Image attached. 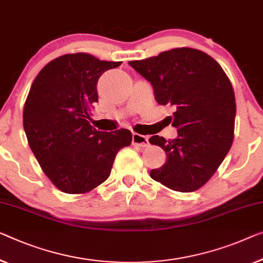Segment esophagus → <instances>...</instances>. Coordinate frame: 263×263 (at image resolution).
<instances>
[{"label": "esophagus", "mask_w": 263, "mask_h": 263, "mask_svg": "<svg viewBox=\"0 0 263 263\" xmlns=\"http://www.w3.org/2000/svg\"><path fill=\"white\" fill-rule=\"evenodd\" d=\"M132 143L135 145H138V146L145 147L148 145V137L142 136L139 133H133L132 135Z\"/></svg>", "instance_id": "obj_1"}]
</instances>
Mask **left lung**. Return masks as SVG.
<instances>
[{
  "label": "left lung",
  "instance_id": "8db88e82",
  "mask_svg": "<svg viewBox=\"0 0 263 263\" xmlns=\"http://www.w3.org/2000/svg\"><path fill=\"white\" fill-rule=\"evenodd\" d=\"M128 65L150 81L157 103L175 108L171 121L177 138L152 136L148 140L166 154V162L151 170V178L181 193L199 189L232 147L236 115L232 82L216 60L186 47Z\"/></svg>",
  "mask_w": 263,
  "mask_h": 263
}]
</instances>
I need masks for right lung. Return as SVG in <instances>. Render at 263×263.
<instances>
[{"label":"right lung","instance_id":"obj_1","mask_svg":"<svg viewBox=\"0 0 263 263\" xmlns=\"http://www.w3.org/2000/svg\"><path fill=\"white\" fill-rule=\"evenodd\" d=\"M120 65L66 54L47 64L31 84L23 128L41 169L66 194L88 193L106 181L118 151L132 142L130 130L98 131L88 121L100 76Z\"/></svg>","mask_w":263,"mask_h":263}]
</instances>
